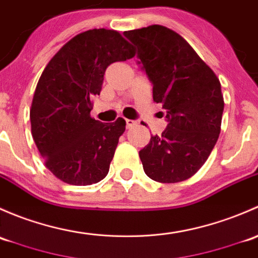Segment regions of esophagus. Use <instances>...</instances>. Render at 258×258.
Wrapping results in <instances>:
<instances>
[{
  "instance_id": "34e87169",
  "label": "esophagus",
  "mask_w": 258,
  "mask_h": 258,
  "mask_svg": "<svg viewBox=\"0 0 258 258\" xmlns=\"http://www.w3.org/2000/svg\"><path fill=\"white\" fill-rule=\"evenodd\" d=\"M125 123H126V128L128 129L133 128L134 125H137V121L132 120V119H125Z\"/></svg>"
}]
</instances>
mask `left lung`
<instances>
[{"label":"left lung","instance_id":"1","mask_svg":"<svg viewBox=\"0 0 258 258\" xmlns=\"http://www.w3.org/2000/svg\"><path fill=\"white\" fill-rule=\"evenodd\" d=\"M153 83V99L166 110L168 128L139 151L145 174L180 182L200 170L221 132L224 97L214 71L175 31L159 25L125 31Z\"/></svg>","mask_w":258,"mask_h":258}]
</instances>
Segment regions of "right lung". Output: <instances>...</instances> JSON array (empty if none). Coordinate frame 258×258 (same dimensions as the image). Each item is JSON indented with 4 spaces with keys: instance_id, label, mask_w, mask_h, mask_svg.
Returning a JSON list of instances; mask_svg holds the SVG:
<instances>
[{
    "instance_id": "obj_1",
    "label": "right lung",
    "mask_w": 258,
    "mask_h": 258,
    "mask_svg": "<svg viewBox=\"0 0 258 258\" xmlns=\"http://www.w3.org/2000/svg\"><path fill=\"white\" fill-rule=\"evenodd\" d=\"M135 55L118 31L94 28L68 41L49 60L32 100L31 132L44 165L60 181L97 184L109 171L125 120L90 116L107 67Z\"/></svg>"
}]
</instances>
